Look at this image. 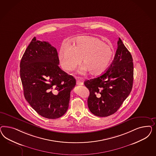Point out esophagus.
<instances>
[{"label": "esophagus", "instance_id": "obj_1", "mask_svg": "<svg viewBox=\"0 0 156 156\" xmlns=\"http://www.w3.org/2000/svg\"><path fill=\"white\" fill-rule=\"evenodd\" d=\"M76 84L78 85H83V83L82 82H81L80 80H78L76 81Z\"/></svg>", "mask_w": 156, "mask_h": 156}]
</instances>
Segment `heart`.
<instances>
[{
    "instance_id": "obj_1",
    "label": "heart",
    "mask_w": 156,
    "mask_h": 156,
    "mask_svg": "<svg viewBox=\"0 0 156 156\" xmlns=\"http://www.w3.org/2000/svg\"><path fill=\"white\" fill-rule=\"evenodd\" d=\"M113 54V48L99 38L85 37L77 38L74 46L63 44L59 49V59L66 71L74 70L82 59L85 66L81 73L88 70L93 76H99L108 68Z\"/></svg>"
}]
</instances>
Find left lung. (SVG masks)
<instances>
[{"label": "left lung", "mask_w": 156, "mask_h": 156, "mask_svg": "<svg viewBox=\"0 0 156 156\" xmlns=\"http://www.w3.org/2000/svg\"><path fill=\"white\" fill-rule=\"evenodd\" d=\"M117 44L109 69L102 76L84 82L90 91L88 108L96 116L108 117L115 113L132 89V56L120 38Z\"/></svg>", "instance_id": "left-lung-1"}]
</instances>
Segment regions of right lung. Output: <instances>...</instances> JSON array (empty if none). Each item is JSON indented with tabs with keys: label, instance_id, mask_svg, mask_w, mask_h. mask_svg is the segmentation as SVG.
<instances>
[{
	"label": "right lung",
	"instance_id": "obj_1",
	"mask_svg": "<svg viewBox=\"0 0 156 156\" xmlns=\"http://www.w3.org/2000/svg\"><path fill=\"white\" fill-rule=\"evenodd\" d=\"M57 49L35 37L20 63L24 95L30 106L44 118L56 119L68 109L76 79L59 67Z\"/></svg>",
	"mask_w": 156,
	"mask_h": 156
}]
</instances>
